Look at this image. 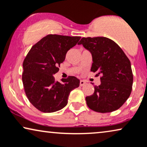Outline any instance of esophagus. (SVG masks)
<instances>
[{
	"mask_svg": "<svg viewBox=\"0 0 147 147\" xmlns=\"http://www.w3.org/2000/svg\"><path fill=\"white\" fill-rule=\"evenodd\" d=\"M85 81H80V86H83V85H85Z\"/></svg>",
	"mask_w": 147,
	"mask_h": 147,
	"instance_id": "1",
	"label": "esophagus"
}]
</instances>
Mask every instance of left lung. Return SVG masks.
Returning a JSON list of instances; mask_svg holds the SVG:
<instances>
[{"instance_id": "1", "label": "left lung", "mask_w": 147, "mask_h": 147, "mask_svg": "<svg viewBox=\"0 0 147 147\" xmlns=\"http://www.w3.org/2000/svg\"><path fill=\"white\" fill-rule=\"evenodd\" d=\"M91 53V71L101 75V84L95 86L87 105L100 113L111 112L124 104L132 91L133 75L130 61L120 46L105 37L83 38L79 42Z\"/></svg>"}]
</instances>
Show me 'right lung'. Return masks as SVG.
<instances>
[{
	"instance_id": "1",
	"label": "right lung",
	"mask_w": 147,
	"mask_h": 147,
	"mask_svg": "<svg viewBox=\"0 0 147 147\" xmlns=\"http://www.w3.org/2000/svg\"><path fill=\"white\" fill-rule=\"evenodd\" d=\"M80 36L50 34L31 47L23 63L22 81L25 93L34 106L44 113L58 111L65 107L70 91L79 86L73 76L55 81L67 52L79 42Z\"/></svg>"
}]
</instances>
